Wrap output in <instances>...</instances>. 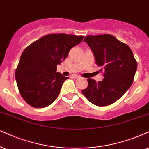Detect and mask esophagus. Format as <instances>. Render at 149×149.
Masks as SVG:
<instances>
[{"instance_id": "1", "label": "esophagus", "mask_w": 149, "mask_h": 149, "mask_svg": "<svg viewBox=\"0 0 149 149\" xmlns=\"http://www.w3.org/2000/svg\"><path fill=\"white\" fill-rule=\"evenodd\" d=\"M71 77L72 78H74V79H77L79 77V75H77V74H72V75H71Z\"/></svg>"}]
</instances>
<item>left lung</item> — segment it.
<instances>
[{"label":"left lung","mask_w":149,"mask_h":149,"mask_svg":"<svg viewBox=\"0 0 149 149\" xmlns=\"http://www.w3.org/2000/svg\"><path fill=\"white\" fill-rule=\"evenodd\" d=\"M91 47L96 64L104 71V78L96 82L88 79V86L82 93L90 102L98 106L115 103L131 87L137 63L126 44L111 34L89 35L84 40Z\"/></svg>","instance_id":"8db88e82"}]
</instances>
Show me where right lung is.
Here are the masks:
<instances>
[{"mask_svg": "<svg viewBox=\"0 0 149 149\" xmlns=\"http://www.w3.org/2000/svg\"><path fill=\"white\" fill-rule=\"evenodd\" d=\"M84 38L66 34H47L24 49L15 77L20 94L29 105L44 108L57 98L68 77L56 72V66Z\"/></svg>", "mask_w": 149, "mask_h": 149, "instance_id": "add662e5", "label": "right lung"}]
</instances>
